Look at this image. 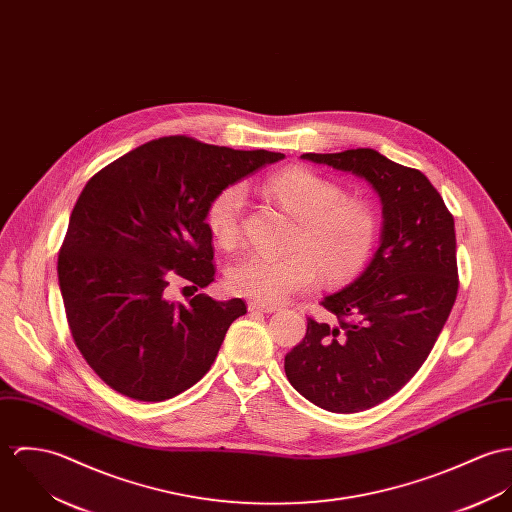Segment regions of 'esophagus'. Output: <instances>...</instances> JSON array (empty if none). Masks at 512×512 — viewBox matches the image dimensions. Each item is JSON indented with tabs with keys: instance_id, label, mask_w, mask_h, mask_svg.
Returning <instances> with one entry per match:
<instances>
[{
	"instance_id": "34e87169",
	"label": "esophagus",
	"mask_w": 512,
	"mask_h": 512,
	"mask_svg": "<svg viewBox=\"0 0 512 512\" xmlns=\"http://www.w3.org/2000/svg\"><path fill=\"white\" fill-rule=\"evenodd\" d=\"M247 308H249V312H265V314L279 310L275 304H261V302H249Z\"/></svg>"
}]
</instances>
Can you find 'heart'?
<instances>
[{"label": "heart", "instance_id": "heart-1", "mask_svg": "<svg viewBox=\"0 0 512 512\" xmlns=\"http://www.w3.org/2000/svg\"><path fill=\"white\" fill-rule=\"evenodd\" d=\"M265 192L298 220L292 255L269 257L249 253L229 267V288L261 304H279L312 288L320 269L332 281L357 273L369 259L379 222L361 198H345L336 182L314 171L294 167L273 174ZM247 192L241 184L222 188L210 202L206 222L214 239L233 247L243 228Z\"/></svg>", "mask_w": 512, "mask_h": 512}]
</instances>
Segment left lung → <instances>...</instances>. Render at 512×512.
I'll return each instance as SVG.
<instances>
[{
	"instance_id": "1",
	"label": "left lung",
	"mask_w": 512,
	"mask_h": 512,
	"mask_svg": "<svg viewBox=\"0 0 512 512\" xmlns=\"http://www.w3.org/2000/svg\"><path fill=\"white\" fill-rule=\"evenodd\" d=\"M365 178L383 204L381 245L369 267L322 300L336 324L308 318L284 357L290 385L330 412H359L398 393L422 367L457 296L454 216L416 169L375 149L304 153Z\"/></svg>"
}]
</instances>
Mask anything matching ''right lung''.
Masks as SVG:
<instances>
[{"instance_id": "right-lung-1", "label": "right lung", "mask_w": 512, "mask_h": 512, "mask_svg": "<svg viewBox=\"0 0 512 512\" xmlns=\"http://www.w3.org/2000/svg\"><path fill=\"white\" fill-rule=\"evenodd\" d=\"M284 159L186 135L153 139L96 172L70 214L58 251V284L76 347L125 397L161 402L212 367L241 298L196 294L171 302L172 281H214L206 214L229 184Z\"/></svg>"}]
</instances>
